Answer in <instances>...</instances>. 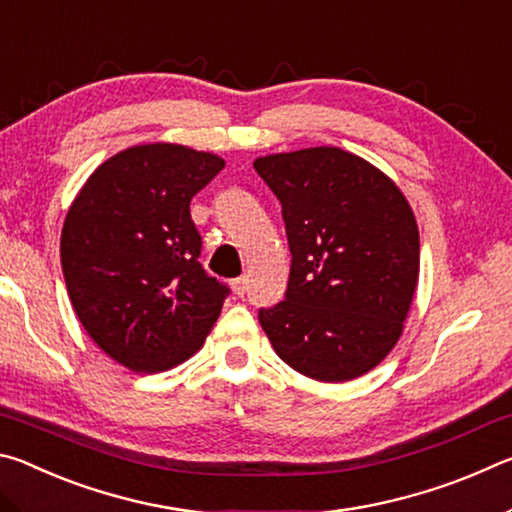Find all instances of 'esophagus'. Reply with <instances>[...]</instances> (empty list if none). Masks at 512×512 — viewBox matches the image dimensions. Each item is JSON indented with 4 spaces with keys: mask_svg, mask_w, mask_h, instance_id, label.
<instances>
[{
    "mask_svg": "<svg viewBox=\"0 0 512 512\" xmlns=\"http://www.w3.org/2000/svg\"><path fill=\"white\" fill-rule=\"evenodd\" d=\"M232 291H235V296H244L246 293V277H237V280H232Z\"/></svg>",
    "mask_w": 512,
    "mask_h": 512,
    "instance_id": "esophagus-1",
    "label": "esophagus"
}]
</instances>
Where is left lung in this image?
Segmentation results:
<instances>
[{
	"label": "left lung",
	"mask_w": 512,
	"mask_h": 512,
	"mask_svg": "<svg viewBox=\"0 0 512 512\" xmlns=\"http://www.w3.org/2000/svg\"><path fill=\"white\" fill-rule=\"evenodd\" d=\"M282 203L291 250L284 300L259 309L273 350L300 375L350 381L400 341L420 275L409 201L384 171L336 146L253 162Z\"/></svg>",
	"instance_id": "8db88e82"
}]
</instances>
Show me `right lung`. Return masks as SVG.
I'll return each mask as SVG.
<instances>
[{"label":"right lung","mask_w":512,"mask_h":512,"mask_svg":"<svg viewBox=\"0 0 512 512\" xmlns=\"http://www.w3.org/2000/svg\"><path fill=\"white\" fill-rule=\"evenodd\" d=\"M225 167L183 144H140L94 169L69 205L60 264L85 332L121 366L162 372L203 348L228 287L198 264L189 203Z\"/></svg>","instance_id":"right-lung-1"}]
</instances>
